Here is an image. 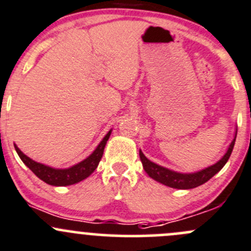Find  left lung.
Wrapping results in <instances>:
<instances>
[{
    "mask_svg": "<svg viewBox=\"0 0 251 251\" xmlns=\"http://www.w3.org/2000/svg\"><path fill=\"white\" fill-rule=\"evenodd\" d=\"M235 137H237V133H235L232 143L229 144L226 154H225V155L222 156L216 164L204 169V170L197 171V173H193V174H181V173H176V171H173V170H169V169L166 168H163V166L158 165V164L153 163V161H151L149 159H147L146 156H144V154L142 153L141 149H140V158H141L142 164H143L144 171H146V173L149 175V177H151L153 179L165 184V186L171 187V188L192 189L201 186V184H204L205 182L209 181L211 177H214L215 175L219 173V171L226 165L229 156H231L232 151H233Z\"/></svg>",
    "mask_w": 251,
    "mask_h": 251,
    "instance_id": "8db88e82",
    "label": "left lung"
}]
</instances>
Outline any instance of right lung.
<instances>
[{
	"label": "right lung",
	"instance_id": "obj_1",
	"mask_svg": "<svg viewBox=\"0 0 251 251\" xmlns=\"http://www.w3.org/2000/svg\"><path fill=\"white\" fill-rule=\"evenodd\" d=\"M110 133L111 130L104 136V138L98 144L97 148L95 149V151L90 156H87L85 160L69 169H53L47 165H44V164L36 163L35 160L30 159L29 156L25 155L16 144H14V148H16L18 155L22 159L23 163L40 179L46 182L47 184H50V186H70V184H75L77 182L82 181V179L87 178L97 169Z\"/></svg>",
	"mask_w": 251,
	"mask_h": 251
}]
</instances>
